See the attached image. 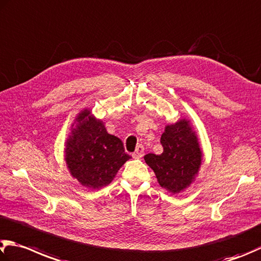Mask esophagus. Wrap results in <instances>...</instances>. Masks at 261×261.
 <instances>
[{
  "label": "esophagus",
  "mask_w": 261,
  "mask_h": 261,
  "mask_svg": "<svg viewBox=\"0 0 261 261\" xmlns=\"http://www.w3.org/2000/svg\"><path fill=\"white\" fill-rule=\"evenodd\" d=\"M144 146L143 145H138L137 146V148L135 150V153H132V158L134 159H141L144 156Z\"/></svg>",
  "instance_id": "1"
}]
</instances>
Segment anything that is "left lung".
I'll use <instances>...</instances> for the list:
<instances>
[{
    "mask_svg": "<svg viewBox=\"0 0 261 261\" xmlns=\"http://www.w3.org/2000/svg\"><path fill=\"white\" fill-rule=\"evenodd\" d=\"M163 153L147 154L145 162L153 170L160 186L171 194H179L195 181L201 169L203 151L191 121L179 118L165 125L161 136Z\"/></svg>",
    "mask_w": 261,
    "mask_h": 261,
    "instance_id": "1",
    "label": "left lung"
}]
</instances>
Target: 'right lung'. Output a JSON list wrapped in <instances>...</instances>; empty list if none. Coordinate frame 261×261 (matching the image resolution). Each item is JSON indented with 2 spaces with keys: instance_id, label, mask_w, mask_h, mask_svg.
I'll return each mask as SVG.
<instances>
[{
  "instance_id": "add662e5",
  "label": "right lung",
  "mask_w": 261,
  "mask_h": 261,
  "mask_svg": "<svg viewBox=\"0 0 261 261\" xmlns=\"http://www.w3.org/2000/svg\"><path fill=\"white\" fill-rule=\"evenodd\" d=\"M65 162L73 178L89 189L110 185L131 159L120 138L110 135L105 123L84 108L75 117L66 139Z\"/></svg>"
}]
</instances>
